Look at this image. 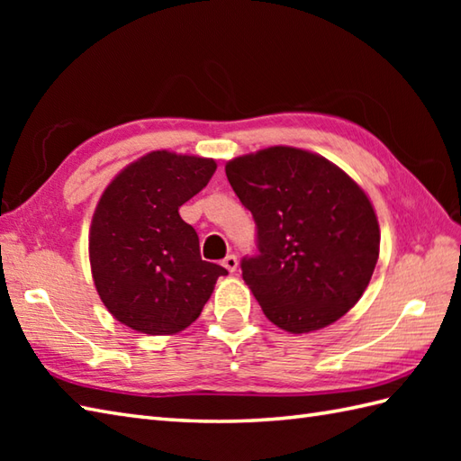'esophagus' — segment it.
<instances>
[{"label":"esophagus","instance_id":"esophagus-1","mask_svg":"<svg viewBox=\"0 0 461 461\" xmlns=\"http://www.w3.org/2000/svg\"><path fill=\"white\" fill-rule=\"evenodd\" d=\"M221 266H223L225 269H228L230 273H233V271L238 269V258L231 256V253H230V256H225V258L221 259Z\"/></svg>","mask_w":461,"mask_h":461}]
</instances>
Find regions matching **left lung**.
I'll list each match as a JSON object with an SVG mask.
<instances>
[{
	"mask_svg": "<svg viewBox=\"0 0 461 461\" xmlns=\"http://www.w3.org/2000/svg\"><path fill=\"white\" fill-rule=\"evenodd\" d=\"M256 221L241 276L273 325L309 332L340 319L368 287L380 230L366 194L322 156L271 146L225 164Z\"/></svg>",
	"mask_w": 461,
	"mask_h": 461,
	"instance_id": "left-lung-1",
	"label": "left lung"
}]
</instances>
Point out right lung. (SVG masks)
Listing matches in <instances>:
<instances>
[{"label": "right lung", "instance_id": "right-lung-1", "mask_svg": "<svg viewBox=\"0 0 461 461\" xmlns=\"http://www.w3.org/2000/svg\"><path fill=\"white\" fill-rule=\"evenodd\" d=\"M215 162L156 150L116 176L96 205L89 253L95 287L116 321L174 335L200 317L228 269L200 258L178 208L208 185Z\"/></svg>", "mask_w": 461, "mask_h": 461}]
</instances>
